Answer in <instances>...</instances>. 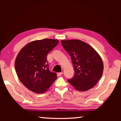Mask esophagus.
Here are the masks:
<instances>
[{"mask_svg": "<svg viewBox=\"0 0 121 121\" xmlns=\"http://www.w3.org/2000/svg\"><path fill=\"white\" fill-rule=\"evenodd\" d=\"M62 74H63V73H62V72L57 73V76H61Z\"/></svg>", "mask_w": 121, "mask_h": 121, "instance_id": "34e87169", "label": "esophagus"}]
</instances>
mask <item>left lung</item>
I'll list each match as a JSON object with an SVG mask.
<instances>
[{
    "instance_id": "obj_1",
    "label": "left lung",
    "mask_w": 121,
    "mask_h": 121,
    "mask_svg": "<svg viewBox=\"0 0 121 121\" xmlns=\"http://www.w3.org/2000/svg\"><path fill=\"white\" fill-rule=\"evenodd\" d=\"M62 45L71 57L75 75L68 80L80 91L93 88L101 78L104 64L99 55L88 44L80 40H61Z\"/></svg>"
}]
</instances>
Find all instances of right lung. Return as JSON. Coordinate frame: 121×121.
Returning <instances> with one entry per match:
<instances>
[{
	"label": "right lung",
	"mask_w": 121,
	"mask_h": 121,
	"mask_svg": "<svg viewBox=\"0 0 121 121\" xmlns=\"http://www.w3.org/2000/svg\"><path fill=\"white\" fill-rule=\"evenodd\" d=\"M58 43V40L52 39L36 40L27 44L18 53L16 71L20 81L29 90L44 93L56 81V74L49 71L47 56Z\"/></svg>",
	"instance_id": "add662e5"
}]
</instances>
